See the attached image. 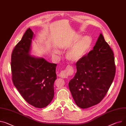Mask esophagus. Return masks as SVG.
<instances>
[{
  "label": "esophagus",
  "instance_id": "1",
  "mask_svg": "<svg viewBox=\"0 0 126 126\" xmlns=\"http://www.w3.org/2000/svg\"><path fill=\"white\" fill-rule=\"evenodd\" d=\"M69 71V69H66L65 70L61 71L59 73V76L62 78H67L68 77V72Z\"/></svg>",
  "mask_w": 126,
  "mask_h": 126
}]
</instances>
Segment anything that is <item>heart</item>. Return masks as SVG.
<instances>
[{
	"label": "heart",
	"instance_id": "b5f03b06",
	"mask_svg": "<svg viewBox=\"0 0 126 126\" xmlns=\"http://www.w3.org/2000/svg\"><path fill=\"white\" fill-rule=\"evenodd\" d=\"M75 34L71 41V45H74L66 54V58L71 62L80 61L90 51L92 45V38L90 36H83Z\"/></svg>",
	"mask_w": 126,
	"mask_h": 126
}]
</instances>
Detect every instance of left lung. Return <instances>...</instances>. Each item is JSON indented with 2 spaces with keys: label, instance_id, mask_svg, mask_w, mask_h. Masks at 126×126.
<instances>
[{
  "label": "left lung",
  "instance_id": "8db88e82",
  "mask_svg": "<svg viewBox=\"0 0 126 126\" xmlns=\"http://www.w3.org/2000/svg\"><path fill=\"white\" fill-rule=\"evenodd\" d=\"M112 50L100 34L87 55L76 63L77 71L69 82L76 104L87 108L101 102L110 89L115 74Z\"/></svg>",
  "mask_w": 126,
  "mask_h": 126
}]
</instances>
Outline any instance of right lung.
<instances>
[{
    "instance_id": "right-lung-1",
    "label": "right lung",
    "mask_w": 126,
    "mask_h": 126,
    "mask_svg": "<svg viewBox=\"0 0 126 126\" xmlns=\"http://www.w3.org/2000/svg\"><path fill=\"white\" fill-rule=\"evenodd\" d=\"M33 36L28 28L14 47L11 56L12 78L25 101L41 108L47 106L54 97L57 64L29 55Z\"/></svg>"
}]
</instances>
